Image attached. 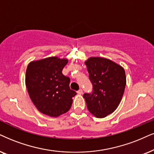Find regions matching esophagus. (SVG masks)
Listing matches in <instances>:
<instances>
[{"label": "esophagus", "mask_w": 154, "mask_h": 154, "mask_svg": "<svg viewBox=\"0 0 154 154\" xmlns=\"http://www.w3.org/2000/svg\"><path fill=\"white\" fill-rule=\"evenodd\" d=\"M77 94H82V93H83L82 89H79V90L77 91Z\"/></svg>", "instance_id": "obj_1"}]
</instances>
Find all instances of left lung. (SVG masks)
Masks as SVG:
<instances>
[{"instance_id": "left-lung-1", "label": "left lung", "mask_w": 154, "mask_h": 154, "mask_svg": "<svg viewBox=\"0 0 154 154\" xmlns=\"http://www.w3.org/2000/svg\"><path fill=\"white\" fill-rule=\"evenodd\" d=\"M92 91L83 97L88 110L97 118H104L117 108L126 86L124 69L112 60L90 57L85 62Z\"/></svg>"}]
</instances>
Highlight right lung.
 I'll return each mask as SVG.
<instances>
[{
    "label": "right lung",
    "mask_w": 154,
    "mask_h": 154,
    "mask_svg": "<svg viewBox=\"0 0 154 154\" xmlns=\"http://www.w3.org/2000/svg\"><path fill=\"white\" fill-rule=\"evenodd\" d=\"M67 60L48 57L29 64L25 85L36 108L52 117L69 111L77 93L69 87L70 79L62 73Z\"/></svg>",
    "instance_id": "obj_1"
}]
</instances>
